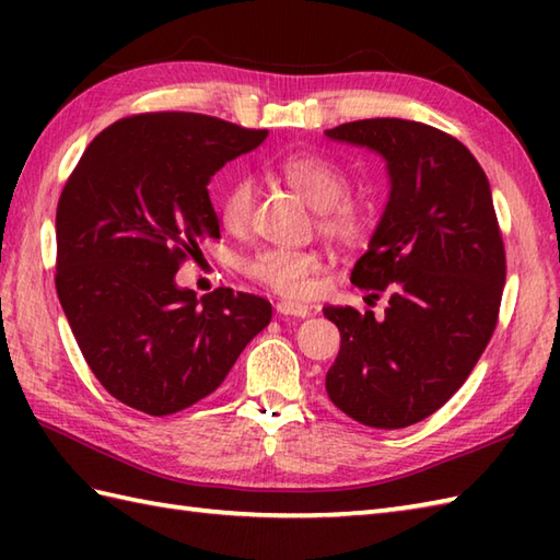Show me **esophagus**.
<instances>
[{"label":"esophagus","mask_w":560,"mask_h":560,"mask_svg":"<svg viewBox=\"0 0 560 560\" xmlns=\"http://www.w3.org/2000/svg\"><path fill=\"white\" fill-rule=\"evenodd\" d=\"M289 261H295V265H303V261H305V259H289ZM279 307H281V313H291V311H289V307H283V305H279Z\"/></svg>","instance_id":"obj_1"}]
</instances>
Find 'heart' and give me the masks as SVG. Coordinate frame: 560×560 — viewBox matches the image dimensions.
Returning a JSON list of instances; mask_svg holds the SVG:
<instances>
[{
    "instance_id": "1",
    "label": "heart",
    "mask_w": 560,
    "mask_h": 560,
    "mask_svg": "<svg viewBox=\"0 0 560 560\" xmlns=\"http://www.w3.org/2000/svg\"><path fill=\"white\" fill-rule=\"evenodd\" d=\"M329 225L331 231H335L337 235H349L355 231V217H353V209L349 201H339V205H335L329 209Z\"/></svg>"
}]
</instances>
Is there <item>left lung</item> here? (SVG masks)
<instances>
[{
  "label": "left lung",
  "mask_w": 560,
  "mask_h": 560,
  "mask_svg": "<svg viewBox=\"0 0 560 560\" xmlns=\"http://www.w3.org/2000/svg\"><path fill=\"white\" fill-rule=\"evenodd\" d=\"M253 149L249 129L219 117L144 113L103 129L69 175L55 287L83 359L127 407H192L269 325L257 295L175 283L199 243L221 237L211 177Z\"/></svg>",
  "instance_id": "8db88e82"
}]
</instances>
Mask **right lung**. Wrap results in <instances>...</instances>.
I'll list each match as a JSON object with an SVG mask.
<instances>
[{
  "label": "right lung",
  "instance_id": "add662e5",
  "mask_svg": "<svg viewBox=\"0 0 560 560\" xmlns=\"http://www.w3.org/2000/svg\"><path fill=\"white\" fill-rule=\"evenodd\" d=\"M325 135L375 151L389 180L351 277L363 303L325 313L341 335L325 387L353 421L407 428L455 395L495 329L505 247L491 185L469 149L431 125L373 117Z\"/></svg>",
  "mask_w": 560,
  "mask_h": 560
}]
</instances>
